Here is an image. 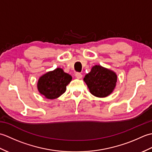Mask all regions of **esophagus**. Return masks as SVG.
<instances>
[{
    "label": "esophagus",
    "instance_id": "obj_1",
    "mask_svg": "<svg viewBox=\"0 0 152 152\" xmlns=\"http://www.w3.org/2000/svg\"><path fill=\"white\" fill-rule=\"evenodd\" d=\"M75 76L78 79H81L82 78V74L80 72H76L75 74Z\"/></svg>",
    "mask_w": 152,
    "mask_h": 152
}]
</instances>
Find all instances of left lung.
I'll return each instance as SVG.
<instances>
[{
    "label": "left lung",
    "instance_id": "1",
    "mask_svg": "<svg viewBox=\"0 0 152 152\" xmlns=\"http://www.w3.org/2000/svg\"><path fill=\"white\" fill-rule=\"evenodd\" d=\"M117 74L110 69L95 65L83 78L90 93L96 97L104 98L114 91L117 82Z\"/></svg>",
    "mask_w": 152,
    "mask_h": 152
}]
</instances>
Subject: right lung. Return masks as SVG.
<instances>
[{
  "mask_svg": "<svg viewBox=\"0 0 152 152\" xmlns=\"http://www.w3.org/2000/svg\"><path fill=\"white\" fill-rule=\"evenodd\" d=\"M72 79L70 74L57 68L40 77L37 82L38 91L48 99H56L66 91V86Z\"/></svg>",
  "mask_w": 152,
  "mask_h": 152,
  "instance_id": "1",
  "label": "right lung"
}]
</instances>
